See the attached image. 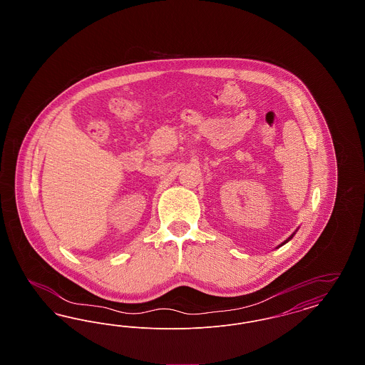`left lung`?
Segmentation results:
<instances>
[{
    "instance_id": "1",
    "label": "left lung",
    "mask_w": 365,
    "mask_h": 365,
    "mask_svg": "<svg viewBox=\"0 0 365 365\" xmlns=\"http://www.w3.org/2000/svg\"><path fill=\"white\" fill-rule=\"evenodd\" d=\"M295 232H297V230H295L294 232H293V234H292V235H290V237H289V238H287V240H286V241H284V242L282 243V245H279L278 247H280V246H283V245H284V243L289 242V241H290V240H292V238H293V237H294Z\"/></svg>"
}]
</instances>
